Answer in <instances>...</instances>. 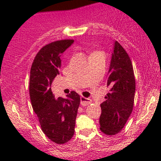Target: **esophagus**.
Segmentation results:
<instances>
[{"label": "esophagus", "instance_id": "obj_1", "mask_svg": "<svg viewBox=\"0 0 161 161\" xmlns=\"http://www.w3.org/2000/svg\"><path fill=\"white\" fill-rule=\"evenodd\" d=\"M92 102V100L89 99V98L85 97H80V104H81V106H88L89 104Z\"/></svg>", "mask_w": 161, "mask_h": 161}]
</instances>
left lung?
<instances>
[{"mask_svg":"<svg viewBox=\"0 0 161 161\" xmlns=\"http://www.w3.org/2000/svg\"><path fill=\"white\" fill-rule=\"evenodd\" d=\"M109 92L101 104L100 130L108 136L122 130L133 110L136 79L133 65L126 50L115 42L109 70Z\"/></svg>","mask_w":161,"mask_h":161,"instance_id":"left-lung-1","label":"left lung"}]
</instances>
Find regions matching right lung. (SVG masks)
<instances>
[{"label":"right lung","instance_id":"obj_1","mask_svg":"<svg viewBox=\"0 0 161 161\" xmlns=\"http://www.w3.org/2000/svg\"><path fill=\"white\" fill-rule=\"evenodd\" d=\"M73 39H63L42 47L35 55L31 68L30 97L41 128L47 137L64 144L74 136L76 118L80 97L72 91L68 97H55L51 85L59 74L61 55Z\"/></svg>","mask_w":161,"mask_h":161}]
</instances>
